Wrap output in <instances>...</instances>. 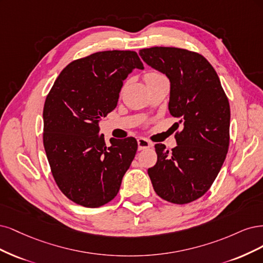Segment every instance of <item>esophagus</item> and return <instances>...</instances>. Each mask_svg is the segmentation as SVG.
Here are the masks:
<instances>
[{
	"mask_svg": "<svg viewBox=\"0 0 263 263\" xmlns=\"http://www.w3.org/2000/svg\"><path fill=\"white\" fill-rule=\"evenodd\" d=\"M151 146H152V143H151L148 140L144 139V138H139V139H138V147H139V151L146 149V148H148V147H151Z\"/></svg>",
	"mask_w": 263,
	"mask_h": 263,
	"instance_id": "1",
	"label": "esophagus"
}]
</instances>
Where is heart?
I'll list each match as a JSON object with an SVG mask.
<instances>
[{
	"label": "heart",
	"mask_w": 263,
	"mask_h": 263,
	"mask_svg": "<svg viewBox=\"0 0 263 263\" xmlns=\"http://www.w3.org/2000/svg\"><path fill=\"white\" fill-rule=\"evenodd\" d=\"M162 74H159L157 72H154V71H149L147 73H145V75H144V80L145 81H148L151 79H154V78H157V76H160Z\"/></svg>",
	"instance_id": "heart-1"
}]
</instances>
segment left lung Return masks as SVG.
Wrapping results in <instances>:
<instances>
[{
  "mask_svg": "<svg viewBox=\"0 0 263 263\" xmlns=\"http://www.w3.org/2000/svg\"><path fill=\"white\" fill-rule=\"evenodd\" d=\"M139 53L171 81L169 112L183 122L172 152L156 144L157 162L147 173L160 198L185 204L201 198L221 171L230 146V103L213 66L200 53L175 47Z\"/></svg>",
  "mask_w": 263,
  "mask_h": 263,
  "instance_id": "8db88e82",
  "label": "left lung"
}]
</instances>
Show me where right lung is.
<instances>
[{
    "label": "right lung",
    "instance_id": "add662e5",
    "mask_svg": "<svg viewBox=\"0 0 263 263\" xmlns=\"http://www.w3.org/2000/svg\"><path fill=\"white\" fill-rule=\"evenodd\" d=\"M133 69H144L135 51L95 52L66 65L47 95V158L59 189L76 204L99 208L111 201L137 153L134 138L110 139L107 146L98 133Z\"/></svg>",
    "mask_w": 263,
    "mask_h": 263
}]
</instances>
